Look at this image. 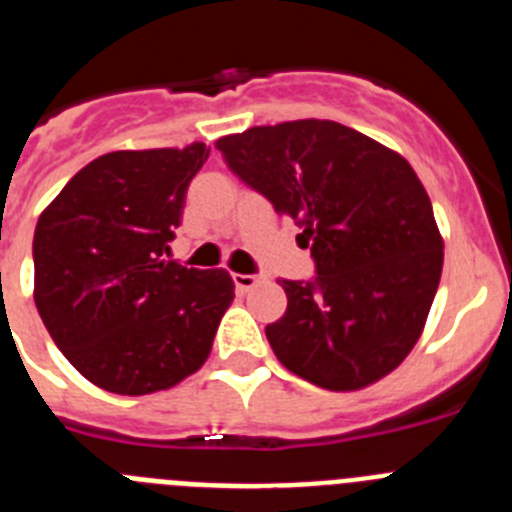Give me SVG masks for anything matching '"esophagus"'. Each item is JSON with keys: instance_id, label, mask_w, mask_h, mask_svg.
I'll return each mask as SVG.
<instances>
[{"instance_id": "34e87169", "label": "esophagus", "mask_w": 512, "mask_h": 512, "mask_svg": "<svg viewBox=\"0 0 512 512\" xmlns=\"http://www.w3.org/2000/svg\"><path fill=\"white\" fill-rule=\"evenodd\" d=\"M233 282H235V289L243 295V292H251L261 279L256 277V274H233Z\"/></svg>"}]
</instances>
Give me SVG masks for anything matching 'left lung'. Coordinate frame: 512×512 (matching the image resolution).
Returning <instances> with one entry per match:
<instances>
[{"mask_svg":"<svg viewBox=\"0 0 512 512\" xmlns=\"http://www.w3.org/2000/svg\"><path fill=\"white\" fill-rule=\"evenodd\" d=\"M246 187L292 217L315 277L282 279L287 312L266 338L289 372L325 390L390 374L420 338L443 241L413 166L333 120H295L215 143Z\"/></svg>","mask_w":512,"mask_h":512,"instance_id":"1","label":"left lung"}]
</instances>
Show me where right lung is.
I'll use <instances>...</instances> for the list:
<instances>
[{"label":"right lung","instance_id":"add662e5","mask_svg":"<svg viewBox=\"0 0 512 512\" xmlns=\"http://www.w3.org/2000/svg\"><path fill=\"white\" fill-rule=\"evenodd\" d=\"M205 143L94 158L35 225V307L61 354L115 395L169 390L210 356L225 269L169 261Z\"/></svg>","mask_w":512,"mask_h":512}]
</instances>
